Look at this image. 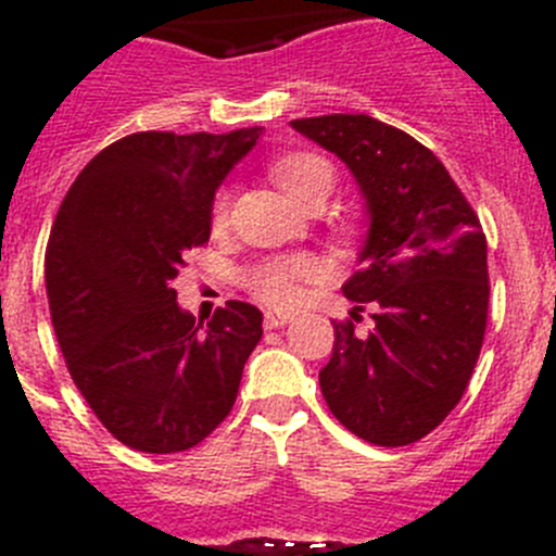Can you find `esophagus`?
Segmentation results:
<instances>
[{
  "instance_id": "1",
  "label": "esophagus",
  "mask_w": 556,
  "mask_h": 556,
  "mask_svg": "<svg viewBox=\"0 0 556 556\" xmlns=\"http://www.w3.org/2000/svg\"><path fill=\"white\" fill-rule=\"evenodd\" d=\"M290 314H285V312H266L263 314V325H266V328H285V325L290 323Z\"/></svg>"
}]
</instances>
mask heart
I'll list each match as a JSON object with an SVG mask.
<instances>
[{
    "instance_id": "obj_1",
    "label": "heart",
    "mask_w": 556,
    "mask_h": 556,
    "mask_svg": "<svg viewBox=\"0 0 556 556\" xmlns=\"http://www.w3.org/2000/svg\"><path fill=\"white\" fill-rule=\"evenodd\" d=\"M271 179L301 210L325 204L336 188L333 166L312 153H290L277 159L271 164ZM212 220H215V226H226L228 193L217 195ZM314 277H317V263L312 257H279V261L263 263L250 274V288L266 304L288 309V306L299 304L301 285Z\"/></svg>"
}]
</instances>
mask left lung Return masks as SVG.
<instances>
[{"label": "left lung", "mask_w": 556, "mask_h": 556, "mask_svg": "<svg viewBox=\"0 0 556 556\" xmlns=\"http://www.w3.org/2000/svg\"><path fill=\"white\" fill-rule=\"evenodd\" d=\"M290 126L355 177L366 239L341 293L368 309L366 336L336 323L319 390L357 439L406 446L439 428L479 361L490 304L486 239L450 172L425 144L368 115ZM357 312L352 317L357 319Z\"/></svg>", "instance_id": "1"}]
</instances>
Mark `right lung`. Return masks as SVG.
Returning <instances> with one entry per match:
<instances>
[{"instance_id": "1", "label": "right lung", "mask_w": 556, "mask_h": 556, "mask_svg": "<svg viewBox=\"0 0 556 556\" xmlns=\"http://www.w3.org/2000/svg\"><path fill=\"white\" fill-rule=\"evenodd\" d=\"M263 128L142 131L93 155L55 215L45 252L50 319L77 390L121 444L185 452L231 412L263 314L228 301L206 325L172 282L210 242L223 179Z\"/></svg>"}]
</instances>
